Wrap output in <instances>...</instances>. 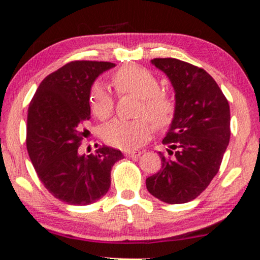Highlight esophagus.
I'll use <instances>...</instances> for the list:
<instances>
[{"instance_id":"esophagus-1","label":"esophagus","mask_w":260,"mask_h":260,"mask_svg":"<svg viewBox=\"0 0 260 260\" xmlns=\"http://www.w3.org/2000/svg\"><path fill=\"white\" fill-rule=\"evenodd\" d=\"M143 153V151H126V152H124V154H126L127 157H139L140 154Z\"/></svg>"}]
</instances>
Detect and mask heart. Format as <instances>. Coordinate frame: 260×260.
Instances as JSON below:
<instances>
[{
  "instance_id": "b5f03b06",
  "label": "heart",
  "mask_w": 260,
  "mask_h": 260,
  "mask_svg": "<svg viewBox=\"0 0 260 260\" xmlns=\"http://www.w3.org/2000/svg\"><path fill=\"white\" fill-rule=\"evenodd\" d=\"M111 81L119 93L139 97V115H146L157 127L168 126L172 122L175 103L168 94L160 92L158 79L150 71L134 64L123 66L115 72ZM88 101L91 111L100 120H107L113 114L114 98L102 84L92 85ZM152 132V123L146 117L133 121L117 119L102 128V137L111 146L131 150L145 143Z\"/></svg>"
}]
</instances>
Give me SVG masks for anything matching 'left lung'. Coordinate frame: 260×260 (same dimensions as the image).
Here are the masks:
<instances>
[{"instance_id":"8db88e82","label":"left lung","mask_w":260,"mask_h":260,"mask_svg":"<svg viewBox=\"0 0 260 260\" xmlns=\"http://www.w3.org/2000/svg\"><path fill=\"white\" fill-rule=\"evenodd\" d=\"M175 91V113L158 152L162 169L146 179L153 197L168 204L196 199L218 173L231 139V109L208 72L177 58H153Z\"/></svg>"}]
</instances>
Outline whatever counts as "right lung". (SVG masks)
<instances>
[{"mask_svg": "<svg viewBox=\"0 0 260 260\" xmlns=\"http://www.w3.org/2000/svg\"><path fill=\"white\" fill-rule=\"evenodd\" d=\"M111 62L72 61L49 74L28 107V156L43 185L71 205H90L106 196L110 172L123 158L120 150L102 146L96 154L79 153L90 120V90Z\"/></svg>", "mask_w": 260, "mask_h": 260, "instance_id": "right-lung-1", "label": "right lung"}]
</instances>
